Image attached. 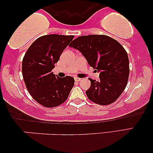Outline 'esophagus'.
Returning a JSON list of instances; mask_svg holds the SVG:
<instances>
[{
  "instance_id": "obj_1",
  "label": "esophagus",
  "mask_w": 153,
  "mask_h": 153,
  "mask_svg": "<svg viewBox=\"0 0 153 153\" xmlns=\"http://www.w3.org/2000/svg\"><path fill=\"white\" fill-rule=\"evenodd\" d=\"M74 80H75V81H80L81 80V79L78 78V77H75Z\"/></svg>"
}]
</instances>
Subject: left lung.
Here are the masks:
<instances>
[{"label": "left lung", "instance_id": "left-lung-1", "mask_svg": "<svg viewBox=\"0 0 153 153\" xmlns=\"http://www.w3.org/2000/svg\"><path fill=\"white\" fill-rule=\"evenodd\" d=\"M70 47L79 50L90 66L100 72L99 81H91L85 91L90 100L107 105L118 99L128 81L129 58L123 46L109 36L90 35L74 39Z\"/></svg>", "mask_w": 153, "mask_h": 153}]
</instances>
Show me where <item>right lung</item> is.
I'll return each instance as SVG.
<instances>
[{
  "instance_id": "add662e5",
  "label": "right lung",
  "mask_w": 153,
  "mask_h": 153,
  "mask_svg": "<svg viewBox=\"0 0 153 153\" xmlns=\"http://www.w3.org/2000/svg\"><path fill=\"white\" fill-rule=\"evenodd\" d=\"M74 37L56 34L42 36L30 45L23 59L22 74L27 89L35 101L46 107L63 103L74 86L72 76L60 78L51 72Z\"/></svg>"
}]
</instances>
